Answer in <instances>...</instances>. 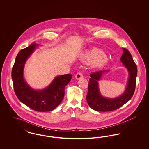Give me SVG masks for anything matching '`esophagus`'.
Masks as SVG:
<instances>
[{
  "label": "esophagus",
  "instance_id": "esophagus-1",
  "mask_svg": "<svg viewBox=\"0 0 149 149\" xmlns=\"http://www.w3.org/2000/svg\"><path fill=\"white\" fill-rule=\"evenodd\" d=\"M83 73L81 72H78V73L75 76V77L77 79H79L80 78H83Z\"/></svg>",
  "mask_w": 149,
  "mask_h": 149
}]
</instances>
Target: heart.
I'll use <instances>...</instances> for the list:
<instances>
[{
    "label": "heart",
    "instance_id": "heart-1",
    "mask_svg": "<svg viewBox=\"0 0 149 149\" xmlns=\"http://www.w3.org/2000/svg\"><path fill=\"white\" fill-rule=\"evenodd\" d=\"M95 50L89 52H86L83 55V57L86 61H87L89 63L92 64L93 65L95 66H100L106 63L107 59H104L103 60H97L95 58L93 57V54Z\"/></svg>",
    "mask_w": 149,
    "mask_h": 149
}]
</instances>
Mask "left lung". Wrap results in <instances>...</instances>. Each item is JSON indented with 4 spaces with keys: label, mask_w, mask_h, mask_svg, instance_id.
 Returning a JSON list of instances; mask_svg holds the SVG:
<instances>
[{
    "label": "left lung",
    "mask_w": 149,
    "mask_h": 149,
    "mask_svg": "<svg viewBox=\"0 0 149 149\" xmlns=\"http://www.w3.org/2000/svg\"><path fill=\"white\" fill-rule=\"evenodd\" d=\"M120 61L127 68L129 78L126 90L120 97L115 98L103 97L99 92L98 81L102 75L108 70L96 71L91 74L86 95L88 104L93 109L99 112H108L116 110L123 106L132 97L136 87V79L137 74V66L128 50L123 48Z\"/></svg>",
    "instance_id": "1"
}]
</instances>
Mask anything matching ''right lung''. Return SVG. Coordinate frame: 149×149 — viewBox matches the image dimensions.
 <instances>
[{"mask_svg":"<svg viewBox=\"0 0 149 149\" xmlns=\"http://www.w3.org/2000/svg\"><path fill=\"white\" fill-rule=\"evenodd\" d=\"M37 45L32 43L21 50L16 57L12 71L14 92L17 98L25 105L38 112H49L55 109L64 98V89L72 75L65 74L54 79L50 85L43 90L31 88L23 78L24 64L35 50Z\"/></svg>","mask_w":149,"mask_h":149,"instance_id":"1","label":"right lung"}]
</instances>
